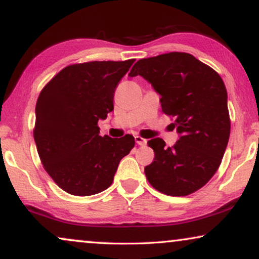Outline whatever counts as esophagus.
I'll return each instance as SVG.
<instances>
[{"mask_svg": "<svg viewBox=\"0 0 259 259\" xmlns=\"http://www.w3.org/2000/svg\"><path fill=\"white\" fill-rule=\"evenodd\" d=\"M135 142L139 144V146H146L147 140H144V139H142V137H140V136H135Z\"/></svg>", "mask_w": 259, "mask_h": 259, "instance_id": "obj_1", "label": "esophagus"}]
</instances>
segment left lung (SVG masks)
Returning a JSON list of instances; mask_svg holds the SVG:
<instances>
[{"mask_svg":"<svg viewBox=\"0 0 259 259\" xmlns=\"http://www.w3.org/2000/svg\"><path fill=\"white\" fill-rule=\"evenodd\" d=\"M141 75L161 96L162 111L174 117L178 142L148 141L154 161L144 173L158 192L184 196L198 191L218 170L230 137L227 92L223 79L192 54L170 52L141 59L129 77Z\"/></svg>","mask_w":259,"mask_h":259,"instance_id":"8db88e82","label":"left lung"}]
</instances>
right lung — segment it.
Wrapping results in <instances>:
<instances>
[{
  "label": "right lung",
  "instance_id": "obj_1",
  "mask_svg": "<svg viewBox=\"0 0 259 259\" xmlns=\"http://www.w3.org/2000/svg\"><path fill=\"white\" fill-rule=\"evenodd\" d=\"M134 61L70 65L40 92L34 129L37 153L55 184L72 195L109 188L119 161L135 146L132 135L102 137L97 125L113 110L115 90Z\"/></svg>",
  "mask_w": 259,
  "mask_h": 259
}]
</instances>
